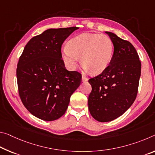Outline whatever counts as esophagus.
<instances>
[{
	"label": "esophagus",
	"instance_id": "1",
	"mask_svg": "<svg viewBox=\"0 0 155 155\" xmlns=\"http://www.w3.org/2000/svg\"><path fill=\"white\" fill-rule=\"evenodd\" d=\"M87 80H88V78L87 77H85V76H83L82 78H81L82 82H86V81H87Z\"/></svg>",
	"mask_w": 155,
	"mask_h": 155
}]
</instances>
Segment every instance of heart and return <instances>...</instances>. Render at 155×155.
Masks as SVG:
<instances>
[{
  "label": "heart",
  "instance_id": "b5f03b06",
  "mask_svg": "<svg viewBox=\"0 0 155 155\" xmlns=\"http://www.w3.org/2000/svg\"><path fill=\"white\" fill-rule=\"evenodd\" d=\"M113 43L105 34L84 33L71 38L62 56L68 67L74 70L77 65L78 57L86 71L93 74L102 72L111 61Z\"/></svg>",
  "mask_w": 155,
  "mask_h": 155
}]
</instances>
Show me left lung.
<instances>
[{"label":"left lung","instance_id":"left-lung-1","mask_svg":"<svg viewBox=\"0 0 155 155\" xmlns=\"http://www.w3.org/2000/svg\"><path fill=\"white\" fill-rule=\"evenodd\" d=\"M114 45L109 65L88 82L91 115L99 122H108L124 114L133 104L138 92L141 64L134 47L116 34L105 31Z\"/></svg>","mask_w":155,"mask_h":155}]
</instances>
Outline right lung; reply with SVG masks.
<instances>
[{
  "label": "right lung",
  "mask_w": 155,
  "mask_h": 155,
  "mask_svg": "<svg viewBox=\"0 0 155 155\" xmlns=\"http://www.w3.org/2000/svg\"><path fill=\"white\" fill-rule=\"evenodd\" d=\"M77 27L49 29L30 39L16 69L21 101L34 116L51 121L62 117L81 74L66 70L61 46Z\"/></svg>",
  "instance_id": "obj_1"
}]
</instances>
